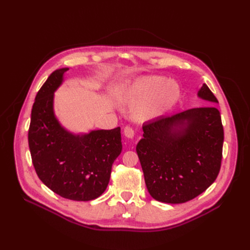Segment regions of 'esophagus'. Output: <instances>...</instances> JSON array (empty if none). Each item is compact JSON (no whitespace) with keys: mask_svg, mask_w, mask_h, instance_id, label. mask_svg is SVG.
<instances>
[{"mask_svg":"<svg viewBox=\"0 0 250 250\" xmlns=\"http://www.w3.org/2000/svg\"><path fill=\"white\" fill-rule=\"evenodd\" d=\"M124 134L127 139H133L135 136V132L134 129L130 127V126H125V130H124Z\"/></svg>","mask_w":250,"mask_h":250,"instance_id":"1","label":"esophagus"}]
</instances>
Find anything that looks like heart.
Instances as JSON below:
<instances>
[{
	"instance_id": "b5f03b06",
	"label": "heart",
	"mask_w": 250,
	"mask_h": 250,
	"mask_svg": "<svg viewBox=\"0 0 250 250\" xmlns=\"http://www.w3.org/2000/svg\"><path fill=\"white\" fill-rule=\"evenodd\" d=\"M181 93L179 84L165 80L162 76L149 75L138 78L121 96L125 104H135L132 116L135 121L146 123L162 115L178 101Z\"/></svg>"
}]
</instances>
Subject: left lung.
<instances>
[{
	"instance_id": "1",
	"label": "left lung",
	"mask_w": 250,
	"mask_h": 250,
	"mask_svg": "<svg viewBox=\"0 0 250 250\" xmlns=\"http://www.w3.org/2000/svg\"><path fill=\"white\" fill-rule=\"evenodd\" d=\"M198 97L217 98L206 84ZM137 153L153 199L182 204L204 192L216 180L222 160L224 130L215 106L160 116L143 125Z\"/></svg>"
}]
</instances>
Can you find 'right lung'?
<instances>
[{
  "label": "right lung",
  "instance_id": "right-lung-1",
  "mask_svg": "<svg viewBox=\"0 0 250 250\" xmlns=\"http://www.w3.org/2000/svg\"><path fill=\"white\" fill-rule=\"evenodd\" d=\"M68 70L51 73L37 92L28 143L39 179L64 199L87 202L97 199L108 186L112 164L123 149L121 127L75 134L61 124L55 92Z\"/></svg>",
  "mask_w": 250,
  "mask_h": 250
}]
</instances>
